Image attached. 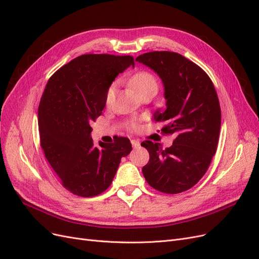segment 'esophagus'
<instances>
[{"label": "esophagus", "instance_id": "obj_1", "mask_svg": "<svg viewBox=\"0 0 259 259\" xmlns=\"http://www.w3.org/2000/svg\"><path fill=\"white\" fill-rule=\"evenodd\" d=\"M131 143H132V145H133V147H134V148H138L140 146V143L138 142V140H136V139H132Z\"/></svg>", "mask_w": 259, "mask_h": 259}]
</instances>
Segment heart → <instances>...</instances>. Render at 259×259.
Segmentation results:
<instances>
[{
	"instance_id": "b5f03b06",
	"label": "heart",
	"mask_w": 259,
	"mask_h": 259,
	"mask_svg": "<svg viewBox=\"0 0 259 259\" xmlns=\"http://www.w3.org/2000/svg\"><path fill=\"white\" fill-rule=\"evenodd\" d=\"M131 82H132L133 88L135 89L137 93H139L140 91H143L145 89L150 88V86H155V88H158V83H156L155 77L151 73H149L147 71L137 72L136 74L133 75ZM115 91H116V83H112L110 86H109L106 94L107 104L112 103V100L114 99V96H115Z\"/></svg>"
}]
</instances>
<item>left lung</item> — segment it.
I'll return each instance as SVG.
<instances>
[{
	"instance_id": "obj_1",
	"label": "left lung",
	"mask_w": 259,
	"mask_h": 259,
	"mask_svg": "<svg viewBox=\"0 0 259 259\" xmlns=\"http://www.w3.org/2000/svg\"><path fill=\"white\" fill-rule=\"evenodd\" d=\"M160 76L166 109L156 110L154 121L167 124L164 134L174 135L169 148L142 143L150 159L143 167L147 183L164 193L190 189L206 173L216 152L222 112L208 75L194 62L173 52H150L136 58Z\"/></svg>"
}]
</instances>
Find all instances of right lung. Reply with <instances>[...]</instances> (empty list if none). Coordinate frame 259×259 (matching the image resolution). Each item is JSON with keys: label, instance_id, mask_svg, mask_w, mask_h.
Wrapping results in <instances>:
<instances>
[{"label": "right lung", "instance_id": "add662e5", "mask_svg": "<svg viewBox=\"0 0 259 259\" xmlns=\"http://www.w3.org/2000/svg\"><path fill=\"white\" fill-rule=\"evenodd\" d=\"M134 67L132 56L88 54L55 72L38 106V132L45 158L67 190L90 198L111 185L123 156L132 151L126 137L94 145L91 124L103 113L115 77Z\"/></svg>", "mask_w": 259, "mask_h": 259}]
</instances>
